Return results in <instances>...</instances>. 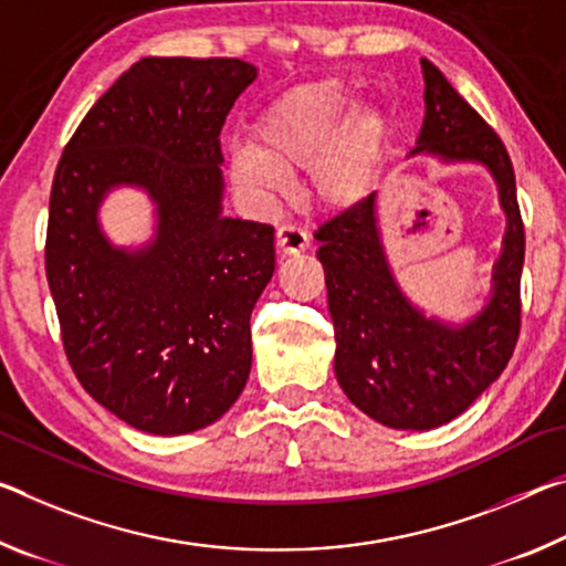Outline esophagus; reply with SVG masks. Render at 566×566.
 I'll use <instances>...</instances> for the list:
<instances>
[{
    "label": "esophagus",
    "mask_w": 566,
    "mask_h": 566,
    "mask_svg": "<svg viewBox=\"0 0 566 566\" xmlns=\"http://www.w3.org/2000/svg\"><path fill=\"white\" fill-rule=\"evenodd\" d=\"M310 247L307 231L300 227H292V223H282L276 229V254L280 256H290V254H300Z\"/></svg>",
    "instance_id": "obj_1"
}]
</instances>
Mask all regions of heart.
<instances>
[{"label": "heart", "mask_w": 566, "mask_h": 566, "mask_svg": "<svg viewBox=\"0 0 566 566\" xmlns=\"http://www.w3.org/2000/svg\"><path fill=\"white\" fill-rule=\"evenodd\" d=\"M353 97L337 83L304 85L280 97L256 123V146L231 158L234 181L269 191L286 184V170L315 165L312 184L322 201L345 206L360 199L373 178L385 136L378 115H357L343 130L339 123Z\"/></svg>", "instance_id": "b5f03b06"}]
</instances>
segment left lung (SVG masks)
<instances>
[{
	"mask_svg": "<svg viewBox=\"0 0 566 566\" xmlns=\"http://www.w3.org/2000/svg\"><path fill=\"white\" fill-rule=\"evenodd\" d=\"M420 65L426 118L412 154L486 166L499 184L509 229L489 304L469 325L451 327L426 319L398 290L382 254L375 193L317 227L337 382L363 412L400 430H430L461 416L504 373L522 329L526 241L509 150L433 62Z\"/></svg>",
	"mask_w": 566,
	"mask_h": 566,
	"instance_id": "1",
	"label": "left lung"
}]
</instances>
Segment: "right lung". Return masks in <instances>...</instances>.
<instances>
[{
	"label": "right lung",
	"mask_w": 566,
	"mask_h": 566,
	"mask_svg": "<svg viewBox=\"0 0 566 566\" xmlns=\"http://www.w3.org/2000/svg\"><path fill=\"white\" fill-rule=\"evenodd\" d=\"M256 70L237 57H143L77 125L52 178L44 269L83 388L156 436L211 426L244 390L251 310L274 274V229L221 217V128ZM159 206L157 241L109 247L107 187Z\"/></svg>",
	"instance_id": "right-lung-1"
}]
</instances>
